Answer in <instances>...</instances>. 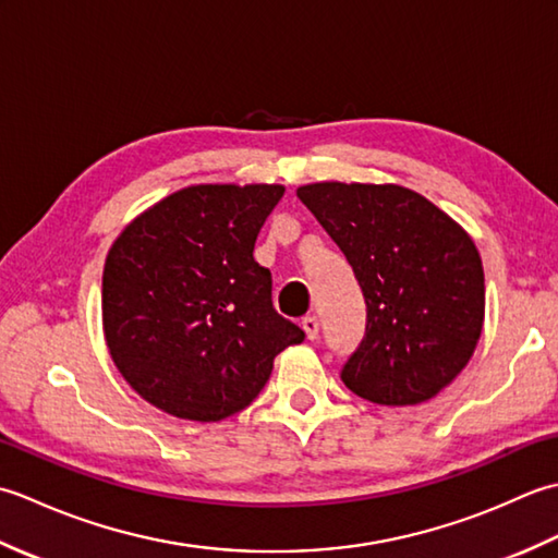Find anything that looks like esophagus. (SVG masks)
<instances>
[{
	"instance_id": "obj_1",
	"label": "esophagus",
	"mask_w": 558,
	"mask_h": 558,
	"mask_svg": "<svg viewBox=\"0 0 558 558\" xmlns=\"http://www.w3.org/2000/svg\"><path fill=\"white\" fill-rule=\"evenodd\" d=\"M302 328H304V333H306V338H310V340L318 338V318L316 316H304L302 318Z\"/></svg>"
}]
</instances>
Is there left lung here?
<instances>
[{"label":"left lung","mask_w":558,"mask_h":558,"mask_svg":"<svg viewBox=\"0 0 558 558\" xmlns=\"http://www.w3.org/2000/svg\"><path fill=\"white\" fill-rule=\"evenodd\" d=\"M366 302L360 348L340 378L378 405H417L465 369L484 324L475 242L441 208L398 184L316 182L298 189Z\"/></svg>","instance_id":"left-lung-1"}]
</instances>
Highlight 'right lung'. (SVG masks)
I'll use <instances>...</instances> for the list:
<instances>
[{
  "mask_svg": "<svg viewBox=\"0 0 558 558\" xmlns=\"http://www.w3.org/2000/svg\"><path fill=\"white\" fill-rule=\"evenodd\" d=\"M280 184H196L141 213L102 270V328L136 393L180 420L252 405L304 330L272 310L254 244Z\"/></svg>",
  "mask_w": 558,
  "mask_h": 558,
  "instance_id": "1",
  "label": "right lung"
}]
</instances>
